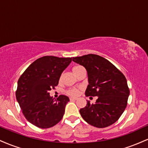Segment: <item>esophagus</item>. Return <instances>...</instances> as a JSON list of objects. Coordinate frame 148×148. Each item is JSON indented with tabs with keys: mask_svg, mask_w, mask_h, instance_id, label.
I'll return each instance as SVG.
<instances>
[{
	"mask_svg": "<svg viewBox=\"0 0 148 148\" xmlns=\"http://www.w3.org/2000/svg\"><path fill=\"white\" fill-rule=\"evenodd\" d=\"M76 98H75V97H70L69 98V100H70V101H74V100H76Z\"/></svg>",
	"mask_w": 148,
	"mask_h": 148,
	"instance_id": "34e87169",
	"label": "esophagus"
}]
</instances>
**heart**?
Segmentation results:
<instances>
[{
    "label": "heart",
    "mask_w": 148,
    "mask_h": 148,
    "mask_svg": "<svg viewBox=\"0 0 148 148\" xmlns=\"http://www.w3.org/2000/svg\"><path fill=\"white\" fill-rule=\"evenodd\" d=\"M81 68H82L81 66H75V67L73 68V72H74V74H76V72L79 71ZM79 90L78 89V88H69V89H68L67 91H66V94L68 95L69 96H76L79 95Z\"/></svg>",
    "instance_id": "obj_1"
}]
</instances>
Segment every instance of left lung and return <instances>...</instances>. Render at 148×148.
Here are the masks:
<instances>
[{
  "label": "left lung",
  "mask_w": 148,
  "mask_h": 148,
  "mask_svg": "<svg viewBox=\"0 0 148 148\" xmlns=\"http://www.w3.org/2000/svg\"><path fill=\"white\" fill-rule=\"evenodd\" d=\"M72 60L83 65L88 72L86 95L98 97L95 103L87 101L80 109L88 124L103 128L115 123L126 108L130 88L124 74L104 58L95 54L73 57Z\"/></svg>",
  "instance_id": "8db88e82"
}]
</instances>
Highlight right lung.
Masks as SVG:
<instances>
[{
  "label": "right lung",
  "mask_w": 148,
  "mask_h": 148,
  "mask_svg": "<svg viewBox=\"0 0 148 148\" xmlns=\"http://www.w3.org/2000/svg\"><path fill=\"white\" fill-rule=\"evenodd\" d=\"M71 62L72 58L43 56L30 64L18 79L16 100L25 118L35 126L50 128L62 120L69 97L60 95L54 100L49 91L58 86Z\"/></svg>",
  "instance_id": "add662e5"
}]
</instances>
